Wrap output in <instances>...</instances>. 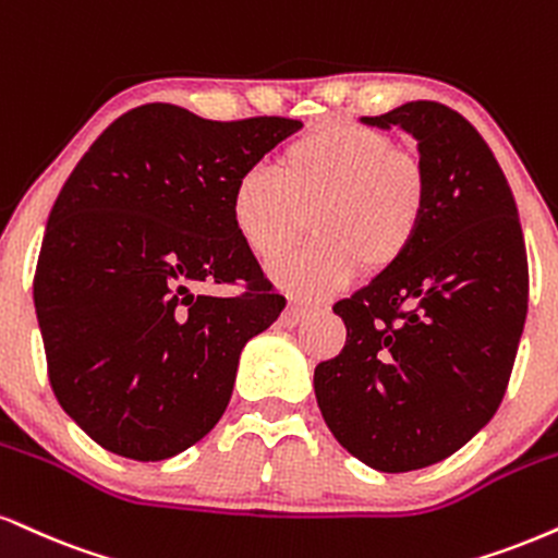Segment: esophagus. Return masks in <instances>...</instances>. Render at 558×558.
I'll list each match as a JSON object with an SVG mask.
<instances>
[{
	"label": "esophagus",
	"instance_id": "34e87169",
	"mask_svg": "<svg viewBox=\"0 0 558 558\" xmlns=\"http://www.w3.org/2000/svg\"><path fill=\"white\" fill-rule=\"evenodd\" d=\"M308 314H312V308H308V306L288 304L286 312L280 314V325H283V327H296V325H301V322L308 317Z\"/></svg>",
	"mask_w": 558,
	"mask_h": 558
}]
</instances>
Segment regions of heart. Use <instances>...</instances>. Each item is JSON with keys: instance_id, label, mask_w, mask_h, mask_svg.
Wrapping results in <instances>:
<instances>
[{"instance_id": "obj_1", "label": "heart", "mask_w": 558, "mask_h": 558, "mask_svg": "<svg viewBox=\"0 0 558 558\" xmlns=\"http://www.w3.org/2000/svg\"><path fill=\"white\" fill-rule=\"evenodd\" d=\"M432 207V179L415 153L351 122L317 126L286 147L280 171L246 166L233 181L231 223L254 257L272 262L299 244L314 215L317 241L270 275L299 299L340 291L361 270L398 267Z\"/></svg>"}]
</instances>
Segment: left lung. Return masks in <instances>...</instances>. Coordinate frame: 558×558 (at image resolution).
Here are the masks:
<instances>
[{
  "label": "left lung",
  "instance_id": "obj_1",
  "mask_svg": "<svg viewBox=\"0 0 558 558\" xmlns=\"http://www.w3.org/2000/svg\"><path fill=\"white\" fill-rule=\"evenodd\" d=\"M361 124L413 134L432 207L411 254L332 306L348 338L314 392L353 458L408 473L494 418L527 317V254L505 171L462 113L411 100Z\"/></svg>",
  "mask_w": 558,
  "mask_h": 558
}]
</instances>
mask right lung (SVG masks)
<instances>
[{
  "label": "right lung",
  "instance_id": "add662e5",
  "mask_svg": "<svg viewBox=\"0 0 558 558\" xmlns=\"http://www.w3.org/2000/svg\"><path fill=\"white\" fill-rule=\"evenodd\" d=\"M301 126L145 104L64 181L33 299L53 395L104 449L169 460L220 421L241 348L286 306L231 223L233 181ZM215 282L245 291H198Z\"/></svg>",
  "mask_w": 558,
  "mask_h": 558
}]
</instances>
